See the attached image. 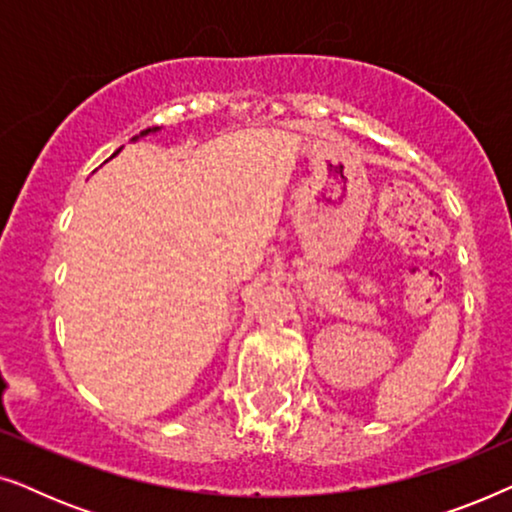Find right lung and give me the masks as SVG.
Instances as JSON below:
<instances>
[{"mask_svg": "<svg viewBox=\"0 0 512 512\" xmlns=\"http://www.w3.org/2000/svg\"><path fill=\"white\" fill-rule=\"evenodd\" d=\"M153 130H158V128H153ZM149 132H151V130H144V132H142V135H149Z\"/></svg>", "mask_w": 512, "mask_h": 512, "instance_id": "1", "label": "right lung"}]
</instances>
